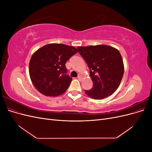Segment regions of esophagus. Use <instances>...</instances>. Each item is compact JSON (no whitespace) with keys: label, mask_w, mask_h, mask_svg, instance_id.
I'll return each mask as SVG.
<instances>
[{"label":"esophagus","mask_w":152,"mask_h":152,"mask_svg":"<svg viewBox=\"0 0 152 152\" xmlns=\"http://www.w3.org/2000/svg\"><path fill=\"white\" fill-rule=\"evenodd\" d=\"M77 79H79V80H80L82 79V77H81V75H78V77H77Z\"/></svg>","instance_id":"obj_1"}]
</instances>
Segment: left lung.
<instances>
[{
	"instance_id": "obj_1",
	"label": "left lung",
	"mask_w": 152,
	"mask_h": 152,
	"mask_svg": "<svg viewBox=\"0 0 152 152\" xmlns=\"http://www.w3.org/2000/svg\"><path fill=\"white\" fill-rule=\"evenodd\" d=\"M77 50L90 69L93 88L86 94L94 99H102L112 95L120 85L124 67L118 50L106 45L78 47Z\"/></svg>"
}]
</instances>
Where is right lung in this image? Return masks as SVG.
<instances>
[{
	"instance_id": "add662e5",
	"label": "right lung",
	"mask_w": 152,
	"mask_h": 152,
	"mask_svg": "<svg viewBox=\"0 0 152 152\" xmlns=\"http://www.w3.org/2000/svg\"><path fill=\"white\" fill-rule=\"evenodd\" d=\"M77 53L76 48L61 44H49L37 50L29 63L30 77L35 88L48 96L65 93L72 80L66 74L65 63Z\"/></svg>"
}]
</instances>
